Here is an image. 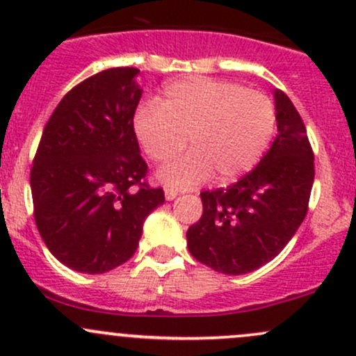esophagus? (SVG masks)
I'll list each match as a JSON object with an SVG mask.
<instances>
[{"label":"esophagus","instance_id":"esophagus-1","mask_svg":"<svg viewBox=\"0 0 356 356\" xmlns=\"http://www.w3.org/2000/svg\"><path fill=\"white\" fill-rule=\"evenodd\" d=\"M175 197H177V191L165 187V199H167V201H174Z\"/></svg>","mask_w":356,"mask_h":356}]
</instances>
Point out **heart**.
Returning <instances> with one entry per match:
<instances>
[{
	"label": "heart",
	"mask_w": 356,
	"mask_h": 356,
	"mask_svg": "<svg viewBox=\"0 0 356 356\" xmlns=\"http://www.w3.org/2000/svg\"><path fill=\"white\" fill-rule=\"evenodd\" d=\"M135 134L154 162L165 163L191 152L159 172L165 186L187 189L216 174L229 182L257 165L275 131V108L267 96L235 83L193 76L163 88L157 104L136 111Z\"/></svg>",
	"instance_id": "b5f03b06"
}]
</instances>
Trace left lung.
<instances>
[{
	"instance_id": "obj_1",
	"label": "left lung",
	"mask_w": 356,
	"mask_h": 356,
	"mask_svg": "<svg viewBox=\"0 0 356 356\" xmlns=\"http://www.w3.org/2000/svg\"><path fill=\"white\" fill-rule=\"evenodd\" d=\"M277 136L235 184L201 193L202 216L187 229L191 255L213 270L243 275L275 259L304 221L314 154L302 118L277 89Z\"/></svg>"
}]
</instances>
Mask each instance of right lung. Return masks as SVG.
Wrapping results in <instances>:
<instances>
[{"label":"right lung","mask_w":356,"mask_h":356,"mask_svg":"<svg viewBox=\"0 0 356 356\" xmlns=\"http://www.w3.org/2000/svg\"><path fill=\"white\" fill-rule=\"evenodd\" d=\"M135 67L101 70L60 99L35 154L30 187L38 233L56 259L104 273L134 257L143 221L163 204L145 182L134 116Z\"/></svg>","instance_id":"1"}]
</instances>
